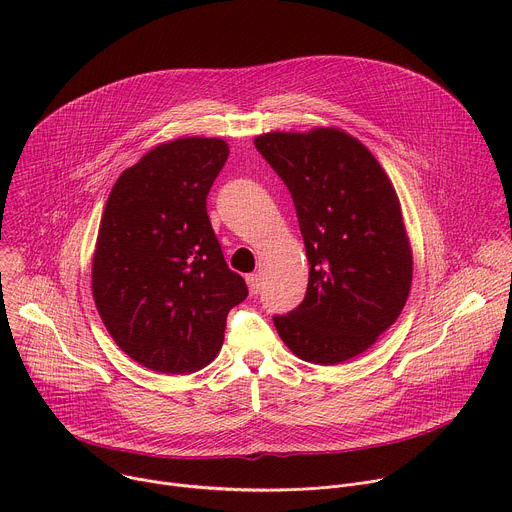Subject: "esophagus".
Segmentation results:
<instances>
[{
  "mask_svg": "<svg viewBox=\"0 0 512 512\" xmlns=\"http://www.w3.org/2000/svg\"><path fill=\"white\" fill-rule=\"evenodd\" d=\"M245 279H247L249 294H251V296H255L257 291H259V285H261V281H259V275H257V273H249Z\"/></svg>",
  "mask_w": 512,
  "mask_h": 512,
  "instance_id": "34e87169",
  "label": "esophagus"
}]
</instances>
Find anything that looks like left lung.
I'll return each mask as SVG.
<instances>
[{
  "label": "left lung",
  "instance_id": "obj_1",
  "mask_svg": "<svg viewBox=\"0 0 512 512\" xmlns=\"http://www.w3.org/2000/svg\"><path fill=\"white\" fill-rule=\"evenodd\" d=\"M255 148L294 198L310 263L304 302L273 324L302 360H350L409 298L413 251L399 196L367 145L338 127L263 133Z\"/></svg>",
  "mask_w": 512,
  "mask_h": 512
}]
</instances>
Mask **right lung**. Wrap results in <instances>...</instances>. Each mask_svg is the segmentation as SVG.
<instances>
[{"label":"right lung","instance_id":"right-lung-1","mask_svg":"<svg viewBox=\"0 0 512 512\" xmlns=\"http://www.w3.org/2000/svg\"><path fill=\"white\" fill-rule=\"evenodd\" d=\"M227 158L221 137L172 139L123 170L107 198L93 300L115 344L145 369H204L223 346L227 314L249 294L206 214Z\"/></svg>","mask_w":512,"mask_h":512}]
</instances>
